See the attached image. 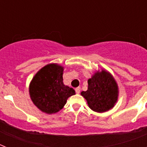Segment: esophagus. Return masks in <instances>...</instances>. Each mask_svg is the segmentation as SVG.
Returning a JSON list of instances; mask_svg holds the SVG:
<instances>
[{
  "label": "esophagus",
  "mask_w": 147,
  "mask_h": 147,
  "mask_svg": "<svg viewBox=\"0 0 147 147\" xmlns=\"http://www.w3.org/2000/svg\"><path fill=\"white\" fill-rule=\"evenodd\" d=\"M75 91H76V93H80V91H81V88L79 87V88H76V89H75Z\"/></svg>",
  "instance_id": "34e87169"
}]
</instances>
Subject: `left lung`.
Masks as SVG:
<instances>
[{
    "mask_svg": "<svg viewBox=\"0 0 147 147\" xmlns=\"http://www.w3.org/2000/svg\"><path fill=\"white\" fill-rule=\"evenodd\" d=\"M88 83V90L82 91L81 95L92 110L105 113L115 106L119 98V86L109 71L105 69L97 71Z\"/></svg>",
    "mask_w": 147,
    "mask_h": 147,
    "instance_id": "obj_1",
    "label": "left lung"
}]
</instances>
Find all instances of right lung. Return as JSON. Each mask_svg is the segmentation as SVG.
<instances>
[{
	"instance_id": "1",
	"label": "right lung",
	"mask_w": 147,
	"mask_h": 147,
	"mask_svg": "<svg viewBox=\"0 0 147 147\" xmlns=\"http://www.w3.org/2000/svg\"><path fill=\"white\" fill-rule=\"evenodd\" d=\"M64 67L57 63L42 67L29 85V95L34 105L42 112L53 114L62 110L75 90L63 83Z\"/></svg>"
}]
</instances>
